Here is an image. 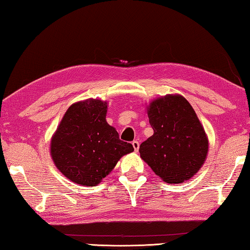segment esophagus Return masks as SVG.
Wrapping results in <instances>:
<instances>
[{
    "label": "esophagus",
    "instance_id": "1",
    "mask_svg": "<svg viewBox=\"0 0 250 250\" xmlns=\"http://www.w3.org/2000/svg\"><path fill=\"white\" fill-rule=\"evenodd\" d=\"M132 145H133V147H134V150H135V151H138V149H139V142L134 141V142L132 143Z\"/></svg>",
    "mask_w": 250,
    "mask_h": 250
}]
</instances>
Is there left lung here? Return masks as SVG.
Wrapping results in <instances>:
<instances>
[{
	"label": "left lung",
	"mask_w": 250,
	"mask_h": 250,
	"mask_svg": "<svg viewBox=\"0 0 250 250\" xmlns=\"http://www.w3.org/2000/svg\"><path fill=\"white\" fill-rule=\"evenodd\" d=\"M154 135L142 143L141 158L167 183L189 180L202 167L208 139L191 104L179 94L152 101L147 107Z\"/></svg>",
	"instance_id": "left-lung-1"
}]
</instances>
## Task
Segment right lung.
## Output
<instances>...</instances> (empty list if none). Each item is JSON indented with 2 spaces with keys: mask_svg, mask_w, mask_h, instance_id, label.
Instances as JSON below:
<instances>
[{
  "mask_svg": "<svg viewBox=\"0 0 250 250\" xmlns=\"http://www.w3.org/2000/svg\"><path fill=\"white\" fill-rule=\"evenodd\" d=\"M107 102L89 99L72 104L51 138L50 155L56 167L70 181L95 187L123 156L134 150L107 124Z\"/></svg>",
  "mask_w": 250,
  "mask_h": 250,
  "instance_id": "right-lung-1",
  "label": "right lung"
}]
</instances>
